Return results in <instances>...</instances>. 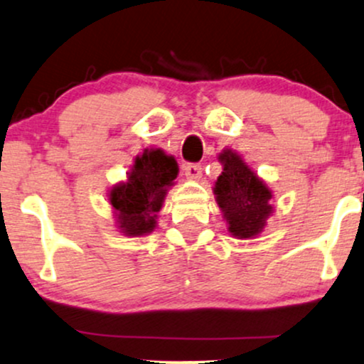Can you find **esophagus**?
<instances>
[{"label": "esophagus", "mask_w": 364, "mask_h": 364, "mask_svg": "<svg viewBox=\"0 0 364 364\" xmlns=\"http://www.w3.org/2000/svg\"><path fill=\"white\" fill-rule=\"evenodd\" d=\"M183 171H185L186 178L190 179H198L202 176V166L196 164V162H188V164H185V168H183Z\"/></svg>", "instance_id": "1"}]
</instances>
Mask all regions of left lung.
I'll list each match as a JSON object with an SVG mask.
<instances>
[{
    "instance_id": "1",
    "label": "left lung",
    "mask_w": 364,
    "mask_h": 364,
    "mask_svg": "<svg viewBox=\"0 0 364 364\" xmlns=\"http://www.w3.org/2000/svg\"><path fill=\"white\" fill-rule=\"evenodd\" d=\"M219 159L224 171L217 178L214 193L229 223V232L240 240L257 236L267 217L272 214V205L269 203L272 191L237 154L225 150Z\"/></svg>"
}]
</instances>
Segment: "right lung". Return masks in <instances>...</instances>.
<instances>
[{"instance_id":"add662e5","label":"right lung","mask_w":364,"mask_h":364,"mask_svg":"<svg viewBox=\"0 0 364 364\" xmlns=\"http://www.w3.org/2000/svg\"><path fill=\"white\" fill-rule=\"evenodd\" d=\"M176 176V161L161 149H147L135 159L128 181L116 185L109 193L121 232L141 236L154 231L157 212Z\"/></svg>"}]
</instances>
